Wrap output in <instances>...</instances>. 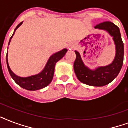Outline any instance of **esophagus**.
Wrapping results in <instances>:
<instances>
[{"label": "esophagus", "mask_w": 128, "mask_h": 128, "mask_svg": "<svg viewBox=\"0 0 128 128\" xmlns=\"http://www.w3.org/2000/svg\"><path fill=\"white\" fill-rule=\"evenodd\" d=\"M72 47H73V46H72Z\"/></svg>", "instance_id": "esophagus-1"}]
</instances>
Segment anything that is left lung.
Masks as SVG:
<instances>
[{"instance_id": "1", "label": "left lung", "mask_w": 128, "mask_h": 128, "mask_svg": "<svg viewBox=\"0 0 128 128\" xmlns=\"http://www.w3.org/2000/svg\"><path fill=\"white\" fill-rule=\"evenodd\" d=\"M95 28L106 31L113 37L116 45V56L111 64L92 69L84 64L80 53L75 50L76 59L74 62V71L80 82L88 86L102 87L110 84L117 78L124 63V46L122 40L120 30L112 22H104L97 24Z\"/></svg>"}]
</instances>
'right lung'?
Returning a JSON list of instances; mask_svg holds the SVG:
<instances>
[{
    "label": "right lung",
    "instance_id": "1",
    "mask_svg": "<svg viewBox=\"0 0 128 128\" xmlns=\"http://www.w3.org/2000/svg\"><path fill=\"white\" fill-rule=\"evenodd\" d=\"M22 22H20L14 29L12 36L10 38L8 45H9L12 36L14 34L15 31L20 26H21ZM67 52V48H64V49L60 50L57 53H54L53 55H52L49 57L45 67H44V69H42L41 72L36 74V75H31V76L26 77V78L19 77V76L14 74L12 71V70L10 68L9 64H8L7 52V54H6V63H7L8 69V71H9V73L10 76H11V78L22 88L25 89L26 90H29V91H36V90H41L42 88H46V86H48L51 83L52 80H53V76H54V72H55L56 63L65 56Z\"/></svg>",
    "mask_w": 128,
    "mask_h": 128
}]
</instances>
